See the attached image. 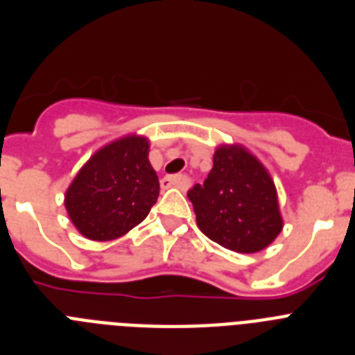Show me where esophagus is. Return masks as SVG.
I'll return each mask as SVG.
<instances>
[{"label":"esophagus","instance_id":"esophagus-1","mask_svg":"<svg viewBox=\"0 0 355 355\" xmlns=\"http://www.w3.org/2000/svg\"><path fill=\"white\" fill-rule=\"evenodd\" d=\"M159 184H162V188H171V187L184 188V187H187V178H184V175H181V174L165 175V178L159 181Z\"/></svg>","mask_w":355,"mask_h":355}]
</instances>
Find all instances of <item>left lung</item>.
Wrapping results in <instances>:
<instances>
[{"mask_svg": "<svg viewBox=\"0 0 355 355\" xmlns=\"http://www.w3.org/2000/svg\"><path fill=\"white\" fill-rule=\"evenodd\" d=\"M188 199L200 231L234 252H259L283 229L274 181L241 146L218 147L208 178L188 190Z\"/></svg>", "mask_w": 355, "mask_h": 355, "instance_id": "8db88e82", "label": "left lung"}]
</instances>
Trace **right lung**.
I'll return each mask as SVG.
<instances>
[{
    "instance_id": "1",
    "label": "right lung",
    "mask_w": 355,
    "mask_h": 355,
    "mask_svg": "<svg viewBox=\"0 0 355 355\" xmlns=\"http://www.w3.org/2000/svg\"><path fill=\"white\" fill-rule=\"evenodd\" d=\"M147 155L149 140L128 135L97 150L80 168L65 192V209L85 238L115 240L149 215L159 181Z\"/></svg>"
}]
</instances>
